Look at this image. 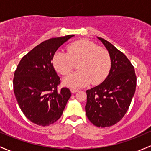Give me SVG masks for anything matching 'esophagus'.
Listing matches in <instances>:
<instances>
[{"mask_svg": "<svg viewBox=\"0 0 151 151\" xmlns=\"http://www.w3.org/2000/svg\"><path fill=\"white\" fill-rule=\"evenodd\" d=\"M70 90H71V93H77V92L78 91V90H77V89H74V88H71Z\"/></svg>", "mask_w": 151, "mask_h": 151, "instance_id": "esophagus-1", "label": "esophagus"}]
</instances>
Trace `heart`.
Masks as SVG:
<instances>
[{
	"instance_id": "b5f03b06",
	"label": "heart",
	"mask_w": 151,
	"mask_h": 151,
	"mask_svg": "<svg viewBox=\"0 0 151 151\" xmlns=\"http://www.w3.org/2000/svg\"><path fill=\"white\" fill-rule=\"evenodd\" d=\"M77 63L79 70L63 80L66 86L74 89L86 86L90 82L94 85L103 82L111 66L109 52L86 40L72 42L67 52L58 51L53 55L54 68L62 75H68Z\"/></svg>"
}]
</instances>
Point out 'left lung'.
Masks as SVG:
<instances>
[{"mask_svg": "<svg viewBox=\"0 0 151 151\" xmlns=\"http://www.w3.org/2000/svg\"><path fill=\"white\" fill-rule=\"evenodd\" d=\"M109 51L110 71L102 83L88 90L86 115L95 126L106 127L124 117L134 96L137 84L134 66L127 56L101 37H98Z\"/></svg>", "mask_w": 151, "mask_h": 151, "instance_id": "8db88e82", "label": "left lung"}]
</instances>
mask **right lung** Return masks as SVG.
<instances>
[{
    "instance_id": "add662e5",
    "label": "right lung",
    "mask_w": 151,
    "mask_h": 151,
    "mask_svg": "<svg viewBox=\"0 0 151 151\" xmlns=\"http://www.w3.org/2000/svg\"><path fill=\"white\" fill-rule=\"evenodd\" d=\"M73 35L50 38L35 47L22 58L14 72V92L25 116L40 126H48L62 115L71 92L58 91L60 77L53 67V55Z\"/></svg>"
}]
</instances>
